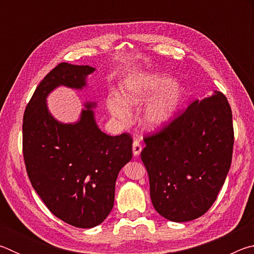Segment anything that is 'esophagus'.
Wrapping results in <instances>:
<instances>
[{
	"label": "esophagus",
	"mask_w": 254,
	"mask_h": 254,
	"mask_svg": "<svg viewBox=\"0 0 254 254\" xmlns=\"http://www.w3.org/2000/svg\"><path fill=\"white\" fill-rule=\"evenodd\" d=\"M132 148H133V154H134L135 157L139 156L140 152L142 151V145H141L139 140H134V141H133Z\"/></svg>",
	"instance_id": "1"
}]
</instances>
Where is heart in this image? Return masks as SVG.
<instances>
[{
	"mask_svg": "<svg viewBox=\"0 0 254 254\" xmlns=\"http://www.w3.org/2000/svg\"><path fill=\"white\" fill-rule=\"evenodd\" d=\"M150 103L143 114V124L149 128L166 127L175 118L184 98V91L168 75L158 72H137L127 77L121 88V100H107L110 113L121 121H127V106L136 107Z\"/></svg>",
	"mask_w": 254,
	"mask_h": 254,
	"instance_id": "obj_1",
	"label": "heart"
}]
</instances>
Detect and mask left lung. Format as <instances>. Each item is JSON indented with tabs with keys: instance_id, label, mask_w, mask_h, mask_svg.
<instances>
[{
	"instance_id": "left-lung-1",
	"label": "left lung",
	"mask_w": 254,
	"mask_h": 254,
	"mask_svg": "<svg viewBox=\"0 0 254 254\" xmlns=\"http://www.w3.org/2000/svg\"><path fill=\"white\" fill-rule=\"evenodd\" d=\"M153 207L167 220L187 222L204 215L217 198L233 154L232 110L220 92L196 100L171 122L144 136Z\"/></svg>"
}]
</instances>
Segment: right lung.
Segmentation results:
<instances>
[{"instance_id": "right-lung-1", "label": "right lung", "mask_w": 254, "mask_h": 254, "mask_svg": "<svg viewBox=\"0 0 254 254\" xmlns=\"http://www.w3.org/2000/svg\"><path fill=\"white\" fill-rule=\"evenodd\" d=\"M93 67L62 63L46 75L25 107L22 151L28 177L48 209L67 224L91 229L113 208L119 171L132 158V136L97 127L91 107L75 124L51 117L46 97L59 85L85 86Z\"/></svg>"}]
</instances>
